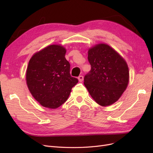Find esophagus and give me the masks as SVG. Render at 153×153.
Here are the masks:
<instances>
[{
	"instance_id": "34e87169",
	"label": "esophagus",
	"mask_w": 153,
	"mask_h": 153,
	"mask_svg": "<svg viewBox=\"0 0 153 153\" xmlns=\"http://www.w3.org/2000/svg\"><path fill=\"white\" fill-rule=\"evenodd\" d=\"M78 78V80H79V82H82L83 80H84V76H83L82 75L79 76Z\"/></svg>"
}]
</instances>
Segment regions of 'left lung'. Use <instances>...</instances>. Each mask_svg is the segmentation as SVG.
<instances>
[{
    "instance_id": "1",
    "label": "left lung",
    "mask_w": 153,
    "mask_h": 153,
    "mask_svg": "<svg viewBox=\"0 0 153 153\" xmlns=\"http://www.w3.org/2000/svg\"><path fill=\"white\" fill-rule=\"evenodd\" d=\"M91 69L84 77V85L101 106L114 103L126 90L129 82L126 62L106 44H98L88 51Z\"/></svg>"
}]
</instances>
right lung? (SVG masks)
<instances>
[{
  "label": "right lung",
  "instance_id": "obj_1",
  "mask_svg": "<svg viewBox=\"0 0 153 153\" xmlns=\"http://www.w3.org/2000/svg\"><path fill=\"white\" fill-rule=\"evenodd\" d=\"M61 45H52L36 53L26 72L27 87L34 99L45 107L57 108L68 100L78 80L70 75V64Z\"/></svg>",
  "mask_w": 153,
  "mask_h": 153
}]
</instances>
